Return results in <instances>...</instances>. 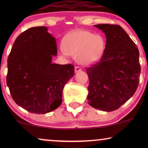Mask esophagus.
Listing matches in <instances>:
<instances>
[{"label": "esophagus", "instance_id": "1", "mask_svg": "<svg viewBox=\"0 0 148 148\" xmlns=\"http://www.w3.org/2000/svg\"><path fill=\"white\" fill-rule=\"evenodd\" d=\"M81 71H82V69H81L79 66H75V73H78Z\"/></svg>", "mask_w": 148, "mask_h": 148}]
</instances>
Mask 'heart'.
<instances>
[{
	"instance_id": "obj_1",
	"label": "heart",
	"mask_w": 148,
	"mask_h": 148,
	"mask_svg": "<svg viewBox=\"0 0 148 148\" xmlns=\"http://www.w3.org/2000/svg\"><path fill=\"white\" fill-rule=\"evenodd\" d=\"M104 39L86 30L73 32L64 38L61 53L75 56L79 64L90 65L99 60L105 50Z\"/></svg>"
}]
</instances>
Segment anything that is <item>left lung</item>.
I'll return each mask as SVG.
<instances>
[{"label":"left lung","instance_id":"1","mask_svg":"<svg viewBox=\"0 0 148 148\" xmlns=\"http://www.w3.org/2000/svg\"><path fill=\"white\" fill-rule=\"evenodd\" d=\"M105 34L106 48L100 60L86 69L90 84L88 102L94 108L115 110L133 96L141 66L137 46L121 26L98 24Z\"/></svg>","mask_w":148,"mask_h":148}]
</instances>
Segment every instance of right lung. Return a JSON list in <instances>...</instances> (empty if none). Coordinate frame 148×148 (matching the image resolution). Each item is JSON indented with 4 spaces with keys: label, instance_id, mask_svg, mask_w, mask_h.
Wrapping results in <instances>:
<instances>
[{
    "label": "right lung",
    "instance_id": "obj_1",
    "mask_svg": "<svg viewBox=\"0 0 148 148\" xmlns=\"http://www.w3.org/2000/svg\"><path fill=\"white\" fill-rule=\"evenodd\" d=\"M56 55V39L44 26L29 28L16 38L8 58L7 84L18 106L46 114L61 104L62 90L74 75V66L52 63Z\"/></svg>",
    "mask_w": 148,
    "mask_h": 148
}]
</instances>
